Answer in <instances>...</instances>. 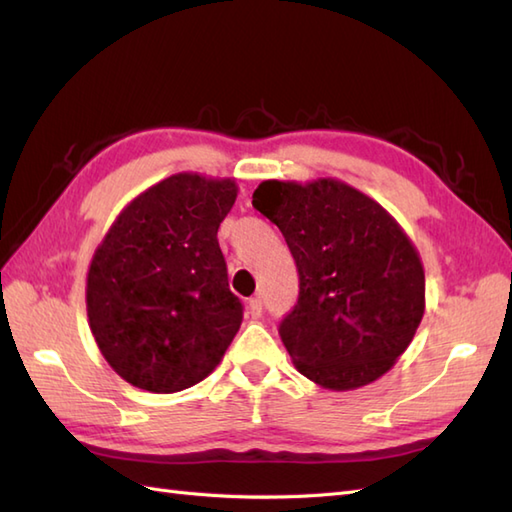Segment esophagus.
Masks as SVG:
<instances>
[{"label":"esophagus","mask_w":512,"mask_h":512,"mask_svg":"<svg viewBox=\"0 0 512 512\" xmlns=\"http://www.w3.org/2000/svg\"><path fill=\"white\" fill-rule=\"evenodd\" d=\"M248 314H250V319H259L262 317V312H264V303H262V299L259 297H253L248 301Z\"/></svg>","instance_id":"34e87169"}]
</instances>
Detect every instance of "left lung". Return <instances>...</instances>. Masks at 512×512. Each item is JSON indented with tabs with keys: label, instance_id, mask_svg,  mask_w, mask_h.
I'll return each instance as SVG.
<instances>
[{
	"label": "left lung",
	"instance_id": "8db88e82",
	"mask_svg": "<svg viewBox=\"0 0 512 512\" xmlns=\"http://www.w3.org/2000/svg\"><path fill=\"white\" fill-rule=\"evenodd\" d=\"M253 206L279 226L299 270L297 306L279 325L292 363L325 389L387 374L424 314V268L402 226L341 180H264Z\"/></svg>",
	"mask_w": 512,
	"mask_h": 512
}]
</instances>
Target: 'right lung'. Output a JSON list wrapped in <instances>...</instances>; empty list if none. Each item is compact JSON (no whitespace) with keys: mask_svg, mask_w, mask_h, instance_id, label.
<instances>
[{"mask_svg":"<svg viewBox=\"0 0 512 512\" xmlns=\"http://www.w3.org/2000/svg\"><path fill=\"white\" fill-rule=\"evenodd\" d=\"M237 198L231 178L182 171L118 213L88 270V319L114 372L173 394L220 365L242 325L217 242Z\"/></svg>","mask_w":512,"mask_h":512,"instance_id":"1","label":"right lung"}]
</instances>
